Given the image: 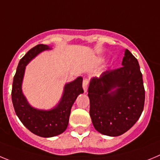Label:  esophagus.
<instances>
[{"mask_svg": "<svg viewBox=\"0 0 160 160\" xmlns=\"http://www.w3.org/2000/svg\"><path fill=\"white\" fill-rule=\"evenodd\" d=\"M88 84V79H84V80H83V88L85 92H87Z\"/></svg>", "mask_w": 160, "mask_h": 160, "instance_id": "obj_1", "label": "esophagus"}]
</instances>
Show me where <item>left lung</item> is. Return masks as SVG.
Returning <instances> with one entry per match:
<instances>
[{"label": "left lung", "instance_id": "8db88e82", "mask_svg": "<svg viewBox=\"0 0 160 160\" xmlns=\"http://www.w3.org/2000/svg\"><path fill=\"white\" fill-rule=\"evenodd\" d=\"M122 65L92 78L88 87L91 119L96 130L105 136H119L128 131L144 107L142 73L129 50H125Z\"/></svg>", "mask_w": 160, "mask_h": 160}]
</instances>
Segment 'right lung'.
Instances as JSON below:
<instances>
[{
	"label": "right lung",
	"mask_w": 160,
	"mask_h": 160,
	"mask_svg": "<svg viewBox=\"0 0 160 160\" xmlns=\"http://www.w3.org/2000/svg\"><path fill=\"white\" fill-rule=\"evenodd\" d=\"M49 48L46 44H38L21 59L14 76L12 88V104L21 123L33 134L45 138L58 136L66 130L72 106L77 96L83 92V78L80 77L66 84L61 100L55 108L49 111L37 110L28 104L21 91L25 66L37 54Z\"/></svg>",
	"instance_id": "1"
}]
</instances>
